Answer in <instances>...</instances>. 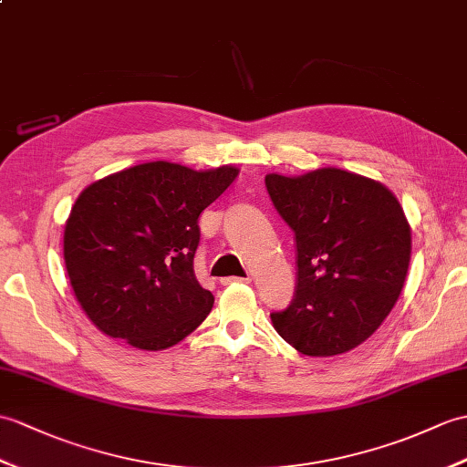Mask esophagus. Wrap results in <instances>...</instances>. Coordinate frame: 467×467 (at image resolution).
I'll use <instances>...</instances> for the list:
<instances>
[{
	"label": "esophagus",
	"mask_w": 467,
	"mask_h": 467,
	"mask_svg": "<svg viewBox=\"0 0 467 467\" xmlns=\"http://www.w3.org/2000/svg\"><path fill=\"white\" fill-rule=\"evenodd\" d=\"M251 276H244V278H241V276H229V278H221V283L226 286V285H234V283H251Z\"/></svg>",
	"instance_id": "34e87169"
}]
</instances>
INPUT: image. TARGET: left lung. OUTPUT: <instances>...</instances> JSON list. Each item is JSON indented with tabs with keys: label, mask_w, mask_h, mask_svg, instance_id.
Returning a JSON list of instances; mask_svg holds the SVG:
<instances>
[{
	"label": "left lung",
	"mask_w": 467,
	"mask_h": 467,
	"mask_svg": "<svg viewBox=\"0 0 467 467\" xmlns=\"http://www.w3.org/2000/svg\"><path fill=\"white\" fill-rule=\"evenodd\" d=\"M276 213L295 233L296 286L270 318L306 356L344 354L378 330L406 283L411 233L382 182L342 169L266 175Z\"/></svg>",
	"instance_id": "8db88e82"
}]
</instances>
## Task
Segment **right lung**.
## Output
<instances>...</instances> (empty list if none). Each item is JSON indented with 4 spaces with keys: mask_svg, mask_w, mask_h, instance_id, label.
Returning a JSON list of instances; mask_svg holds the SVG:
<instances>
[{
    "mask_svg": "<svg viewBox=\"0 0 467 467\" xmlns=\"http://www.w3.org/2000/svg\"><path fill=\"white\" fill-rule=\"evenodd\" d=\"M238 169L192 171L155 161L89 184L75 201L63 258L75 298L103 334L165 350L209 317L214 296L194 276L199 214Z\"/></svg>",
    "mask_w": 467,
    "mask_h": 467,
    "instance_id": "right-lung-1",
    "label": "right lung"
}]
</instances>
